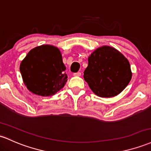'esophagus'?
Listing matches in <instances>:
<instances>
[{"label": "esophagus", "instance_id": "esophagus-1", "mask_svg": "<svg viewBox=\"0 0 151 151\" xmlns=\"http://www.w3.org/2000/svg\"><path fill=\"white\" fill-rule=\"evenodd\" d=\"M74 76H75V77H80L81 76V72H76V73H74V74H73Z\"/></svg>", "mask_w": 151, "mask_h": 151}]
</instances>
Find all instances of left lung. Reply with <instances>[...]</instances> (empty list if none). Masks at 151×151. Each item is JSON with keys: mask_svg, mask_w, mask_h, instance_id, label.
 <instances>
[{"mask_svg": "<svg viewBox=\"0 0 151 151\" xmlns=\"http://www.w3.org/2000/svg\"><path fill=\"white\" fill-rule=\"evenodd\" d=\"M132 77L130 63L117 50L110 46L98 48L88 58L84 79L94 94L112 97L120 94Z\"/></svg>", "mask_w": 151, "mask_h": 151, "instance_id": "obj_1", "label": "left lung"}]
</instances>
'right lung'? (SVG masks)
Wrapping results in <instances>:
<instances>
[{
    "mask_svg": "<svg viewBox=\"0 0 151 151\" xmlns=\"http://www.w3.org/2000/svg\"><path fill=\"white\" fill-rule=\"evenodd\" d=\"M66 67L57 47L42 45L31 49L20 65L25 85L34 94L54 95L67 81Z\"/></svg>",
    "mask_w": 151,
    "mask_h": 151,
    "instance_id": "right-lung-1",
    "label": "right lung"
}]
</instances>
